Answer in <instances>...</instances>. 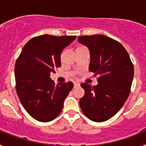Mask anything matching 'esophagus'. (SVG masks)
<instances>
[{
    "mask_svg": "<svg viewBox=\"0 0 146 146\" xmlns=\"http://www.w3.org/2000/svg\"><path fill=\"white\" fill-rule=\"evenodd\" d=\"M80 86L79 82H74V88H77Z\"/></svg>",
    "mask_w": 146,
    "mask_h": 146,
    "instance_id": "obj_1",
    "label": "esophagus"
}]
</instances>
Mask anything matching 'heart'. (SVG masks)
I'll list each match as a JSON object with an SVG mask.
<instances>
[{"label":"heart","instance_id":"1","mask_svg":"<svg viewBox=\"0 0 146 146\" xmlns=\"http://www.w3.org/2000/svg\"><path fill=\"white\" fill-rule=\"evenodd\" d=\"M82 48H85V47H83V46H79V47H77V48H76V50H81V49H82Z\"/></svg>","mask_w":146,"mask_h":146}]
</instances>
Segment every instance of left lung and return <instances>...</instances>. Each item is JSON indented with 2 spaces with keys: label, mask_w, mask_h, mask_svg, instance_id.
<instances>
[{
  "label": "left lung",
  "mask_w": 146,
  "mask_h": 146,
  "mask_svg": "<svg viewBox=\"0 0 146 146\" xmlns=\"http://www.w3.org/2000/svg\"><path fill=\"white\" fill-rule=\"evenodd\" d=\"M78 42L88 48L89 71L99 75L96 86L82 83L85 95L80 99L82 113L95 122H103L115 115L130 94L134 66L120 42L104 35L82 36Z\"/></svg>",
  "instance_id": "left-lung-1"
}]
</instances>
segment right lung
I'll return each mask as SVG.
<instances>
[{
    "label": "right lung",
    "instance_id": "right-lung-1",
    "mask_svg": "<svg viewBox=\"0 0 146 146\" xmlns=\"http://www.w3.org/2000/svg\"><path fill=\"white\" fill-rule=\"evenodd\" d=\"M75 38L76 36H36L25 44L17 60V94L25 110L37 121L48 122L55 119L72 91V82L55 86L50 76L61 65L63 50Z\"/></svg>",
    "mask_w": 146,
    "mask_h": 146
}]
</instances>
